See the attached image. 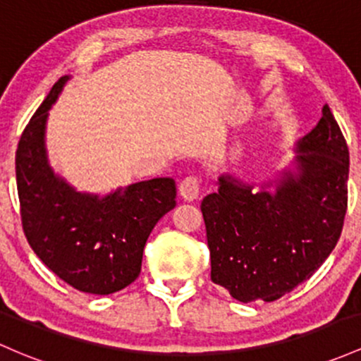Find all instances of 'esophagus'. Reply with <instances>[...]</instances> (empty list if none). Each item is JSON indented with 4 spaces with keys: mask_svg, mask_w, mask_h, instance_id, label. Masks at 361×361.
Instances as JSON below:
<instances>
[{
    "mask_svg": "<svg viewBox=\"0 0 361 361\" xmlns=\"http://www.w3.org/2000/svg\"><path fill=\"white\" fill-rule=\"evenodd\" d=\"M200 193V180L197 176H188L185 178L180 183V195L181 199L187 202H193L199 199Z\"/></svg>",
    "mask_w": 361,
    "mask_h": 361,
    "instance_id": "1",
    "label": "esophagus"
}]
</instances>
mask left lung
<instances>
[{"label":"left lung","instance_id":"1","mask_svg":"<svg viewBox=\"0 0 361 361\" xmlns=\"http://www.w3.org/2000/svg\"><path fill=\"white\" fill-rule=\"evenodd\" d=\"M290 166L260 183L221 174L202 200L211 279L233 298L274 302L331 255L348 207L350 152L326 104Z\"/></svg>","mask_w":361,"mask_h":361}]
</instances>
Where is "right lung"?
<instances>
[{
  "label": "right lung",
  "instance_id": "1",
  "mask_svg": "<svg viewBox=\"0 0 361 361\" xmlns=\"http://www.w3.org/2000/svg\"><path fill=\"white\" fill-rule=\"evenodd\" d=\"M70 75L53 85L20 137L15 173L20 214L35 255L75 290L111 295L140 274L145 241L176 205L173 178H152L106 195L78 192L51 168L49 109Z\"/></svg>",
  "mask_w": 361,
  "mask_h": 361
}]
</instances>
